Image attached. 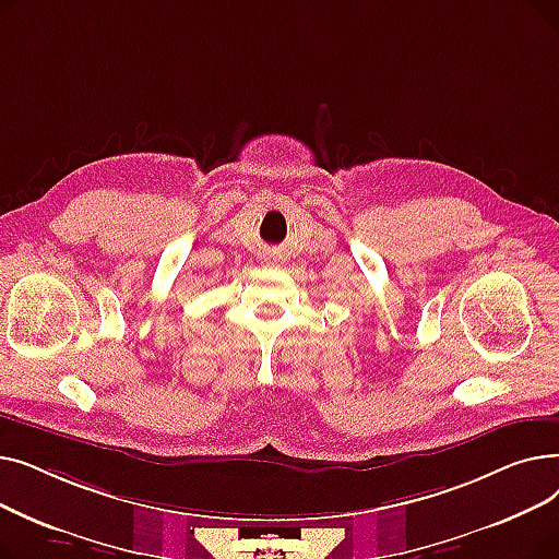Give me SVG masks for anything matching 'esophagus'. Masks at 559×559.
<instances>
[{
    "label": "esophagus",
    "mask_w": 559,
    "mask_h": 559,
    "mask_svg": "<svg viewBox=\"0 0 559 559\" xmlns=\"http://www.w3.org/2000/svg\"><path fill=\"white\" fill-rule=\"evenodd\" d=\"M278 262H281V255L274 253V251H270L267 255H264V264H270V267H278Z\"/></svg>",
    "instance_id": "esophagus-1"
}]
</instances>
